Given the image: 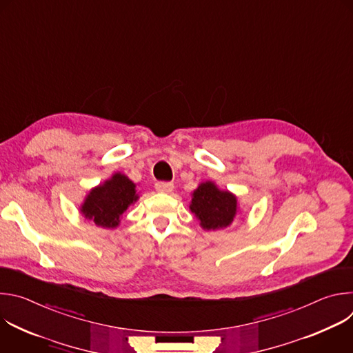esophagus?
<instances>
[{
  "label": "esophagus",
  "mask_w": 353,
  "mask_h": 353,
  "mask_svg": "<svg viewBox=\"0 0 353 353\" xmlns=\"http://www.w3.org/2000/svg\"><path fill=\"white\" fill-rule=\"evenodd\" d=\"M155 188H157V191H159V192H172L173 188H174V185H173V183L158 181V183L155 184Z\"/></svg>",
  "instance_id": "esophagus-1"
}]
</instances>
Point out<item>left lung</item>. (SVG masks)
I'll list each match as a JSON object with an SVG mask.
<instances>
[{
    "label": "left lung",
    "instance_id": "obj_1",
    "mask_svg": "<svg viewBox=\"0 0 353 353\" xmlns=\"http://www.w3.org/2000/svg\"><path fill=\"white\" fill-rule=\"evenodd\" d=\"M237 201L229 191H221L214 183H203L194 192L190 210L207 230L229 226L236 215Z\"/></svg>",
    "mask_w": 353,
    "mask_h": 353
}]
</instances>
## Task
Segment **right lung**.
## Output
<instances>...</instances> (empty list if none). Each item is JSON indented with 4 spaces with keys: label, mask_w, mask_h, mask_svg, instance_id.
I'll return each instance as SVG.
<instances>
[{
    "label": "right lung",
    "mask_w": 353,
    "mask_h": 353,
    "mask_svg": "<svg viewBox=\"0 0 353 353\" xmlns=\"http://www.w3.org/2000/svg\"><path fill=\"white\" fill-rule=\"evenodd\" d=\"M137 199L135 184L127 176L116 173L105 184L89 192L81 211L97 226L116 228L120 216Z\"/></svg>",
    "instance_id": "right-lung-1"
}]
</instances>
